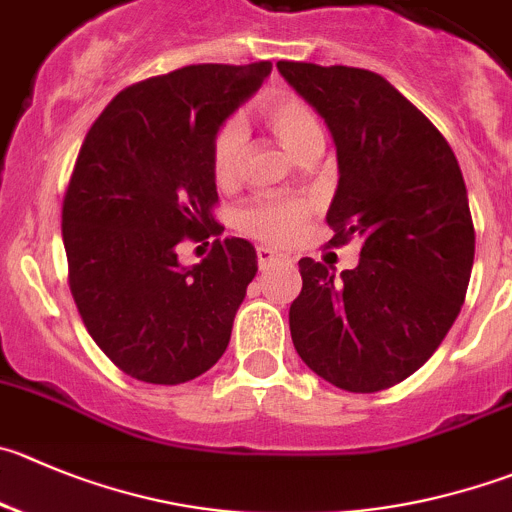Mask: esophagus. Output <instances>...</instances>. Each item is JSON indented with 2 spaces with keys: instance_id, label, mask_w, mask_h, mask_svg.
<instances>
[{
  "instance_id": "esophagus-1",
  "label": "esophagus",
  "mask_w": 512,
  "mask_h": 512,
  "mask_svg": "<svg viewBox=\"0 0 512 512\" xmlns=\"http://www.w3.org/2000/svg\"><path fill=\"white\" fill-rule=\"evenodd\" d=\"M256 259H259L261 269H269L271 264H291L289 256H284V253H276L274 248H269V246L256 248Z\"/></svg>"
}]
</instances>
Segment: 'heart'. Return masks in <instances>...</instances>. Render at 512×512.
<instances>
[{"mask_svg": "<svg viewBox=\"0 0 512 512\" xmlns=\"http://www.w3.org/2000/svg\"><path fill=\"white\" fill-rule=\"evenodd\" d=\"M261 118L296 158L314 145L324 143L319 115L296 92L279 90L266 97V102L261 105ZM243 155H246V130L238 120H226L213 133L211 150H208L211 175L218 186L231 188L241 178ZM311 208L314 206L309 201H299V198L259 196L238 211L236 223L246 236L274 243V246H286L306 226Z\"/></svg>", "mask_w": 512, "mask_h": 512, "instance_id": "1", "label": "heart"}]
</instances>
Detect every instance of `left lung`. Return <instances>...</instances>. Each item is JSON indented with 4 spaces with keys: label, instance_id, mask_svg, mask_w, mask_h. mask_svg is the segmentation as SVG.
Listing matches in <instances>:
<instances>
[{
    "label": "left lung",
    "instance_id": "8db88e82",
    "mask_svg": "<svg viewBox=\"0 0 512 512\" xmlns=\"http://www.w3.org/2000/svg\"><path fill=\"white\" fill-rule=\"evenodd\" d=\"M276 67L337 143L329 246L362 238L357 269L339 279L319 261H299L291 339L334 387H394L435 354L465 301L475 226L460 165L440 130L377 72Z\"/></svg>",
    "mask_w": 512,
    "mask_h": 512
}]
</instances>
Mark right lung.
I'll return each instance as SVG.
<instances>
[{"instance_id": "obj_1", "label": "right lung", "mask_w": 512, "mask_h": 512, "mask_svg": "<svg viewBox=\"0 0 512 512\" xmlns=\"http://www.w3.org/2000/svg\"><path fill=\"white\" fill-rule=\"evenodd\" d=\"M271 62L188 65L125 87L87 130L62 201L67 284L107 359L150 384H180L223 357L256 276L246 238H216L193 269L178 246L221 223L208 150Z\"/></svg>"}]
</instances>
